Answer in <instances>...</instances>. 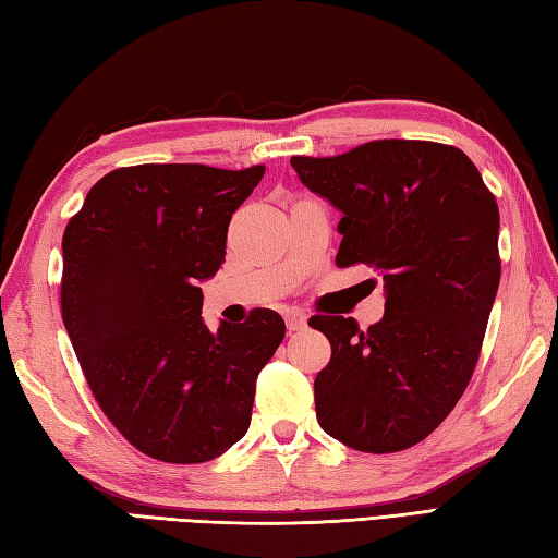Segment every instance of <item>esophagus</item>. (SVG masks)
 <instances>
[{
  "instance_id": "34e87169",
  "label": "esophagus",
  "mask_w": 558,
  "mask_h": 558,
  "mask_svg": "<svg viewBox=\"0 0 558 558\" xmlns=\"http://www.w3.org/2000/svg\"><path fill=\"white\" fill-rule=\"evenodd\" d=\"M286 324H288V330H302L306 326V314L300 310H292L286 316Z\"/></svg>"
}]
</instances>
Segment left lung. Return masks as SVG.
Wrapping results in <instances>:
<instances>
[{
  "instance_id": "1",
  "label": "left lung",
  "mask_w": 558,
  "mask_h": 558,
  "mask_svg": "<svg viewBox=\"0 0 558 558\" xmlns=\"http://www.w3.org/2000/svg\"><path fill=\"white\" fill-rule=\"evenodd\" d=\"M290 165L342 213L336 264L376 270L386 292L384 318L366 330L310 318L330 342L314 381L318 424L364 453L405 450L448 417L475 372L501 280L499 206L475 162L434 141H369Z\"/></svg>"
}]
</instances>
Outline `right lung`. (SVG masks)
<instances>
[{
    "mask_svg": "<svg viewBox=\"0 0 558 558\" xmlns=\"http://www.w3.org/2000/svg\"><path fill=\"white\" fill-rule=\"evenodd\" d=\"M266 168L134 165L102 177L69 220L62 318L100 410L162 462L222 456L252 422L256 378L286 338L272 310L213 333L198 282L218 272L232 213Z\"/></svg>",
    "mask_w": 558,
    "mask_h": 558,
    "instance_id": "1",
    "label": "right lung"
}]
</instances>
